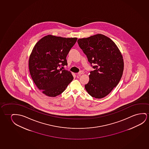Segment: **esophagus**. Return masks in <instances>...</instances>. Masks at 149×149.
<instances>
[{
	"instance_id": "34e87169",
	"label": "esophagus",
	"mask_w": 149,
	"mask_h": 149,
	"mask_svg": "<svg viewBox=\"0 0 149 149\" xmlns=\"http://www.w3.org/2000/svg\"><path fill=\"white\" fill-rule=\"evenodd\" d=\"M84 71H81L79 72V73H77V74H78V76H81V74H84Z\"/></svg>"
}]
</instances>
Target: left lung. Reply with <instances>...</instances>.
Instances as JSON below:
<instances>
[{
  "label": "left lung",
  "mask_w": 149,
  "mask_h": 149,
  "mask_svg": "<svg viewBox=\"0 0 149 149\" xmlns=\"http://www.w3.org/2000/svg\"><path fill=\"white\" fill-rule=\"evenodd\" d=\"M78 43L94 69L90 71L85 88L91 97L103 98L122 78L124 63L121 52L112 40L102 34L79 39Z\"/></svg>",
  "instance_id": "1"
}]
</instances>
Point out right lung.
<instances>
[{"instance_id":"right-lung-1","label":"right lung","mask_w":149,"mask_h":149,"mask_svg":"<svg viewBox=\"0 0 149 149\" xmlns=\"http://www.w3.org/2000/svg\"><path fill=\"white\" fill-rule=\"evenodd\" d=\"M77 40L49 35L34 46L29 57V72L38 89L47 96L59 95L73 80L71 72L61 67L67 65L66 57Z\"/></svg>"}]
</instances>
